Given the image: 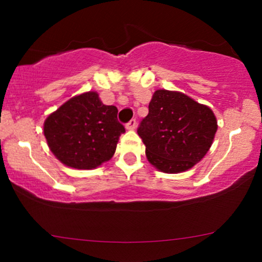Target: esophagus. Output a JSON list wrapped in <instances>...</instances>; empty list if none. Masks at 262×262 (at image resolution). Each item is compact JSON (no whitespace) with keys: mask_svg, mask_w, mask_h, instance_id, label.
<instances>
[{"mask_svg":"<svg viewBox=\"0 0 262 262\" xmlns=\"http://www.w3.org/2000/svg\"><path fill=\"white\" fill-rule=\"evenodd\" d=\"M125 128H127L128 130H134V129L137 128V121H135V119H132V121L125 125Z\"/></svg>","mask_w":262,"mask_h":262,"instance_id":"34e87169","label":"esophagus"}]
</instances>
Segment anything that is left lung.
Instances as JSON below:
<instances>
[{
	"label": "left lung",
	"mask_w": 262,
	"mask_h": 262,
	"mask_svg": "<svg viewBox=\"0 0 262 262\" xmlns=\"http://www.w3.org/2000/svg\"><path fill=\"white\" fill-rule=\"evenodd\" d=\"M217 129V118L208 106L182 92L156 90L138 134L155 169L180 173L202 160Z\"/></svg>",
	"instance_id": "obj_1"
}]
</instances>
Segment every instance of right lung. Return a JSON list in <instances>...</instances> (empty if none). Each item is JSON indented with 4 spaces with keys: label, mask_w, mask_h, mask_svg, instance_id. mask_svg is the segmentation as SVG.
<instances>
[{
    "label": "right lung",
    "mask_w": 262,
    "mask_h": 262,
    "mask_svg": "<svg viewBox=\"0 0 262 262\" xmlns=\"http://www.w3.org/2000/svg\"><path fill=\"white\" fill-rule=\"evenodd\" d=\"M116 106L102 103L96 91L74 96L44 122L50 151L65 166L92 170L112 159L125 129Z\"/></svg>",
    "instance_id": "add662e5"
}]
</instances>
